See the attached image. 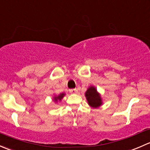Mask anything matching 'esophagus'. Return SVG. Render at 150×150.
Returning a JSON list of instances; mask_svg holds the SVG:
<instances>
[{
  "label": "esophagus",
  "mask_w": 150,
  "mask_h": 150,
  "mask_svg": "<svg viewBox=\"0 0 150 150\" xmlns=\"http://www.w3.org/2000/svg\"><path fill=\"white\" fill-rule=\"evenodd\" d=\"M69 93H78V89H77V88L70 89V90H69Z\"/></svg>",
  "instance_id": "esophagus-1"
}]
</instances>
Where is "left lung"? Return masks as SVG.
Masks as SVG:
<instances>
[{"label": "left lung", "instance_id": "left-lung-1", "mask_svg": "<svg viewBox=\"0 0 150 150\" xmlns=\"http://www.w3.org/2000/svg\"><path fill=\"white\" fill-rule=\"evenodd\" d=\"M85 96L88 101V104L93 108H97L102 104L101 95L98 93L94 86H90L86 91Z\"/></svg>", "mask_w": 150, "mask_h": 150}]
</instances>
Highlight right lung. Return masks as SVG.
Listing matches in <instances>:
<instances>
[{"instance_id":"obj_1","label":"right lung","mask_w":150,"mask_h":150,"mask_svg":"<svg viewBox=\"0 0 150 150\" xmlns=\"http://www.w3.org/2000/svg\"><path fill=\"white\" fill-rule=\"evenodd\" d=\"M64 95H65V93H60V94H59L58 96H54V98H53V100H54L55 102H57L58 101H61L62 99H63V97L64 96Z\"/></svg>"}]
</instances>
